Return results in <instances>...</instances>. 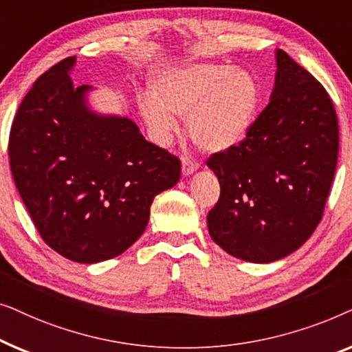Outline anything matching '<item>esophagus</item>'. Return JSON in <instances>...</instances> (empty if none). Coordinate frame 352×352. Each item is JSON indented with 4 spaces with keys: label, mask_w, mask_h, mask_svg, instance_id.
Wrapping results in <instances>:
<instances>
[{
    "label": "esophagus",
    "mask_w": 352,
    "mask_h": 352,
    "mask_svg": "<svg viewBox=\"0 0 352 352\" xmlns=\"http://www.w3.org/2000/svg\"><path fill=\"white\" fill-rule=\"evenodd\" d=\"M199 170V163H197L194 158L190 157H182V173H184L186 176L192 175V173Z\"/></svg>",
    "instance_id": "obj_1"
}]
</instances>
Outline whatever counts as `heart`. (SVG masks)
Segmentation results:
<instances>
[{
	"label": "heart",
	"instance_id": "b5f03b06",
	"mask_svg": "<svg viewBox=\"0 0 352 352\" xmlns=\"http://www.w3.org/2000/svg\"><path fill=\"white\" fill-rule=\"evenodd\" d=\"M153 98L139 110L153 134L168 139L176 133L175 115L187 117V129L206 152L237 146L252 128L259 105V86L243 69L224 64H192L163 70L152 80Z\"/></svg>",
	"mask_w": 352,
	"mask_h": 352
}]
</instances>
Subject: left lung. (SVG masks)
Segmentation results:
<instances>
[{
	"instance_id": "1",
	"label": "left lung",
	"mask_w": 352,
	"mask_h": 352,
	"mask_svg": "<svg viewBox=\"0 0 352 352\" xmlns=\"http://www.w3.org/2000/svg\"><path fill=\"white\" fill-rule=\"evenodd\" d=\"M271 102L237 146L206 160L219 200L206 216L211 239L250 263L301 247L324 214L338 162V118L329 93L277 50Z\"/></svg>"
}]
</instances>
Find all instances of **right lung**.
Wrapping results in <instances>:
<instances>
[{
	"instance_id": "obj_1",
	"label": "right lung",
	"mask_w": 352,
	"mask_h": 352,
	"mask_svg": "<svg viewBox=\"0 0 352 352\" xmlns=\"http://www.w3.org/2000/svg\"><path fill=\"white\" fill-rule=\"evenodd\" d=\"M75 56L45 72L19 105L9 165L46 245L93 264L128 250L147 228L155 195L181 177V160L151 144L136 123L86 105L74 88Z\"/></svg>"
}]
</instances>
